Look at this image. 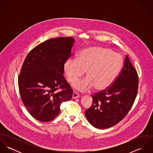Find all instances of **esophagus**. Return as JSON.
I'll list each match as a JSON object with an SVG mask.
<instances>
[{
	"label": "esophagus",
	"instance_id": "1",
	"mask_svg": "<svg viewBox=\"0 0 153 153\" xmlns=\"http://www.w3.org/2000/svg\"><path fill=\"white\" fill-rule=\"evenodd\" d=\"M79 97V95L75 91H74L73 92V94H72V98L73 99H76V98H78Z\"/></svg>",
	"mask_w": 153,
	"mask_h": 153
}]
</instances>
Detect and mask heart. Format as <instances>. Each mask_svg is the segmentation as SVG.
Instances as JSON below:
<instances>
[{
    "instance_id": "b5f03b06",
    "label": "heart",
    "mask_w": 153,
    "mask_h": 153,
    "mask_svg": "<svg viewBox=\"0 0 153 153\" xmlns=\"http://www.w3.org/2000/svg\"><path fill=\"white\" fill-rule=\"evenodd\" d=\"M123 65L120 54L107 48L91 46L82 50L77 58L67 59L64 71L69 82H74L86 71L87 77L72 84L76 90L87 92L95 87L97 91H103L113 84Z\"/></svg>"
}]
</instances>
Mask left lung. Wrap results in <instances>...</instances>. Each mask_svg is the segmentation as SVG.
Returning <instances> with one entry per match:
<instances>
[{
	"label": "left lung",
	"mask_w": 153,
	"mask_h": 153,
	"mask_svg": "<svg viewBox=\"0 0 153 153\" xmlns=\"http://www.w3.org/2000/svg\"><path fill=\"white\" fill-rule=\"evenodd\" d=\"M138 87L137 72L126 55L123 68L112 85L92 96L93 104L85 112L88 122L99 129L118 124L131 109Z\"/></svg>",
	"instance_id": "left-lung-1"
}]
</instances>
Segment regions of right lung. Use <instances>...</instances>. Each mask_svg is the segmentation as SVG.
I'll use <instances>...</instances> for the list:
<instances>
[{"label":"right lung","instance_id":"obj_1","mask_svg":"<svg viewBox=\"0 0 153 153\" xmlns=\"http://www.w3.org/2000/svg\"><path fill=\"white\" fill-rule=\"evenodd\" d=\"M74 42L72 37L48 39L34 48L24 61L18 77L21 99L39 121L53 120L60 113L61 103L72 98L73 90L63 74Z\"/></svg>","mask_w":153,"mask_h":153}]
</instances>
